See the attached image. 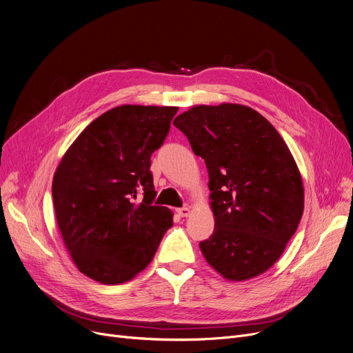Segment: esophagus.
I'll list each match as a JSON object with an SVG mask.
<instances>
[{
	"label": "esophagus",
	"mask_w": 353,
	"mask_h": 353,
	"mask_svg": "<svg viewBox=\"0 0 353 353\" xmlns=\"http://www.w3.org/2000/svg\"><path fill=\"white\" fill-rule=\"evenodd\" d=\"M176 212H177V214L180 217H188L190 214V209L189 208H181V209H177Z\"/></svg>",
	"instance_id": "obj_1"
}]
</instances>
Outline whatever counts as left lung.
<instances>
[{
  "label": "left lung",
  "mask_w": 353,
  "mask_h": 353,
  "mask_svg": "<svg viewBox=\"0 0 353 353\" xmlns=\"http://www.w3.org/2000/svg\"><path fill=\"white\" fill-rule=\"evenodd\" d=\"M173 124L209 172L213 234L199 243L228 281L272 268L303 214V183L281 134L256 110L223 103L196 105Z\"/></svg>",
  "instance_id": "left-lung-1"
}]
</instances>
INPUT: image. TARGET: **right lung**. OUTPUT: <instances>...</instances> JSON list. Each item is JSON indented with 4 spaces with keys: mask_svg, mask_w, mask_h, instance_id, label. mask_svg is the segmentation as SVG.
<instances>
[{
    "mask_svg": "<svg viewBox=\"0 0 353 353\" xmlns=\"http://www.w3.org/2000/svg\"><path fill=\"white\" fill-rule=\"evenodd\" d=\"M177 110L111 108L83 130L55 170L52 201L60 233L74 263L92 281L133 279L153 261L173 225L170 209L153 206L150 159Z\"/></svg>",
    "mask_w": 353,
    "mask_h": 353,
    "instance_id": "add662e5",
    "label": "right lung"
}]
</instances>
